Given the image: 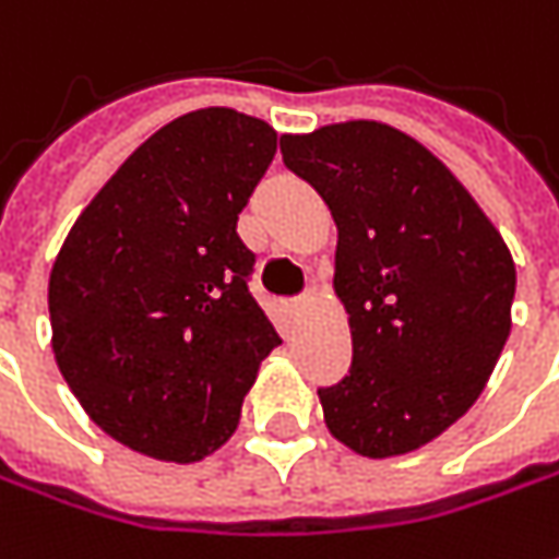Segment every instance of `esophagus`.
Wrapping results in <instances>:
<instances>
[{"label": "esophagus", "mask_w": 559, "mask_h": 559, "mask_svg": "<svg viewBox=\"0 0 559 559\" xmlns=\"http://www.w3.org/2000/svg\"><path fill=\"white\" fill-rule=\"evenodd\" d=\"M309 297H312V290H306V294H299V297H290L287 302H284V306H287L290 312H299V309H302V306L309 302Z\"/></svg>", "instance_id": "obj_1"}]
</instances>
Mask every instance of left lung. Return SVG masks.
Wrapping results in <instances>:
<instances>
[{"label": "left lung", "instance_id": "8db88e82", "mask_svg": "<svg viewBox=\"0 0 559 559\" xmlns=\"http://www.w3.org/2000/svg\"><path fill=\"white\" fill-rule=\"evenodd\" d=\"M284 166L337 222L334 287L353 368L318 399L365 457L420 449L479 399L510 334L516 269L467 188L374 120L281 135Z\"/></svg>", "mask_w": 559, "mask_h": 559}]
</instances>
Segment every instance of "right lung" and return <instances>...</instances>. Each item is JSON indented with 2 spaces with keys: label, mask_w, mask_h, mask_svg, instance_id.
<instances>
[{
  "label": "right lung",
  "mask_w": 559,
  "mask_h": 559,
  "mask_svg": "<svg viewBox=\"0 0 559 559\" xmlns=\"http://www.w3.org/2000/svg\"><path fill=\"white\" fill-rule=\"evenodd\" d=\"M278 135L203 107L135 147L51 265V349L88 417L135 452L201 461L235 433L281 337L250 294L241 213Z\"/></svg>",
  "instance_id": "obj_1"
}]
</instances>
